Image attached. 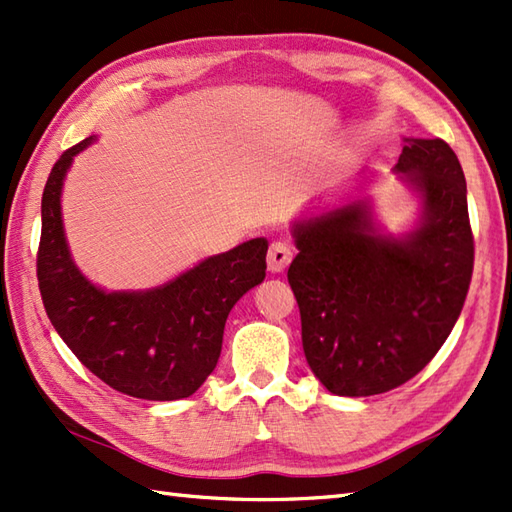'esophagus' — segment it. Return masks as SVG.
I'll list each match as a JSON object with an SVG mask.
<instances>
[{"mask_svg":"<svg viewBox=\"0 0 512 512\" xmlns=\"http://www.w3.org/2000/svg\"><path fill=\"white\" fill-rule=\"evenodd\" d=\"M292 248L286 242H275L268 248V270L270 273H284L292 262Z\"/></svg>","mask_w":512,"mask_h":512,"instance_id":"34e87169","label":"esophagus"}]
</instances>
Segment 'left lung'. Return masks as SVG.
Masks as SVG:
<instances>
[{"mask_svg":"<svg viewBox=\"0 0 512 512\" xmlns=\"http://www.w3.org/2000/svg\"><path fill=\"white\" fill-rule=\"evenodd\" d=\"M394 171L418 195L411 231L385 233L356 198L292 224L288 284L310 369L336 396H374L416 376L458 321L473 233L458 156L440 138H402Z\"/></svg>","mask_w":512,"mask_h":512,"instance_id":"left-lung-1","label":"left lung"}]
</instances>
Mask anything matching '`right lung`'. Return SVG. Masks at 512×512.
<instances>
[{
  "label": "right lung",
  "mask_w": 512,
  "mask_h": 512,
  "mask_svg": "<svg viewBox=\"0 0 512 512\" xmlns=\"http://www.w3.org/2000/svg\"><path fill=\"white\" fill-rule=\"evenodd\" d=\"M94 140L63 151L43 189L37 253L43 308L74 356L112 389L143 400L189 398L217 365L228 312L264 281L268 242L248 239L149 290L94 286L74 264L61 217L65 173Z\"/></svg>",
  "instance_id": "1"
}]
</instances>
